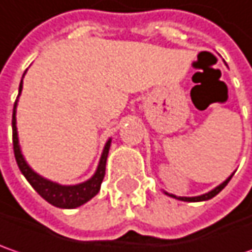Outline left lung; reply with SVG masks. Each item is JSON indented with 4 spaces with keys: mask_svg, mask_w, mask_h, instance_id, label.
Wrapping results in <instances>:
<instances>
[{
    "mask_svg": "<svg viewBox=\"0 0 252 252\" xmlns=\"http://www.w3.org/2000/svg\"><path fill=\"white\" fill-rule=\"evenodd\" d=\"M232 175L234 174H231L228 178L222 183V184H220L218 187H215L214 189H211V191H208V192H205V194H202V195H198V197H177V195H174V194H168V192H165L167 195H170L172 198H175V200H180V201H188V202H198V201H207V200H211L213 197H215L225 185L228 184V181L232 178Z\"/></svg>",
    "mask_w": 252,
    "mask_h": 252,
    "instance_id": "obj_1",
    "label": "left lung"
}]
</instances>
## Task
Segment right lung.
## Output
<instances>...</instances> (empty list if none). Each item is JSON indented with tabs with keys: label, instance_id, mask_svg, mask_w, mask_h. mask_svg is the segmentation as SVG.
I'll return each mask as SVG.
<instances>
[{
	"label": "right lung",
	"instance_id": "1",
	"mask_svg": "<svg viewBox=\"0 0 252 252\" xmlns=\"http://www.w3.org/2000/svg\"><path fill=\"white\" fill-rule=\"evenodd\" d=\"M25 74V72H24ZM24 78V75H23ZM23 91V80L20 84V93L18 96ZM18 96L15 99L14 104V111H12V145H14V156L17 159V164L20 167V171L23 172V175L27 178V181L32 185V188L37 191L38 194L48 201L54 207L58 208H77L82 204L88 202L93 197H95L101 188V183L104 180L105 175V164H107V157H108V151H110V145H111V138L107 141L104 151L99 158V164L96 167L95 174L84 181L81 184L75 185H61L58 183L50 181L44 177H41L35 171L32 170L25 158H24L23 153H21V147H20V141H18V131H17V104H18Z\"/></svg>",
	"mask_w": 252,
	"mask_h": 252
}]
</instances>
